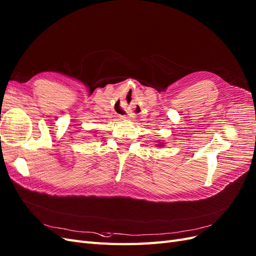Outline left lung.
<instances>
[{"label":"left lung","mask_w":256,"mask_h":256,"mask_svg":"<svg viewBox=\"0 0 256 256\" xmlns=\"http://www.w3.org/2000/svg\"><path fill=\"white\" fill-rule=\"evenodd\" d=\"M160 146H162V144H160Z\"/></svg>","instance_id":"8db88e82"}]
</instances>
